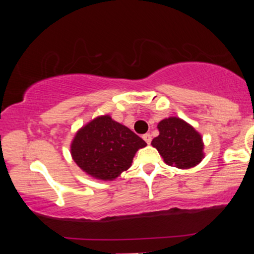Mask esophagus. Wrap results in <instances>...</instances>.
Masks as SVG:
<instances>
[{
  "label": "esophagus",
  "mask_w": 254,
  "mask_h": 254,
  "mask_svg": "<svg viewBox=\"0 0 254 254\" xmlns=\"http://www.w3.org/2000/svg\"><path fill=\"white\" fill-rule=\"evenodd\" d=\"M142 137H143V140L147 142V144H150V142H151V135L150 134H144Z\"/></svg>",
  "instance_id": "obj_1"
}]
</instances>
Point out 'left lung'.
Here are the masks:
<instances>
[{"label":"left lung","mask_w":254,"mask_h":254,"mask_svg":"<svg viewBox=\"0 0 254 254\" xmlns=\"http://www.w3.org/2000/svg\"><path fill=\"white\" fill-rule=\"evenodd\" d=\"M159 135L151 141L166 164L190 169L204 157L202 136L195 128L177 117L165 118L157 125Z\"/></svg>","instance_id":"obj_1"}]
</instances>
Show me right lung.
<instances>
[{
    "instance_id": "right-lung-1",
    "label": "right lung",
    "mask_w": 254,
    "mask_h": 254,
    "mask_svg": "<svg viewBox=\"0 0 254 254\" xmlns=\"http://www.w3.org/2000/svg\"><path fill=\"white\" fill-rule=\"evenodd\" d=\"M145 145L147 143L129 128L104 114L76 131L70 154L86 175L111 182L130 168L136 151Z\"/></svg>"
}]
</instances>
